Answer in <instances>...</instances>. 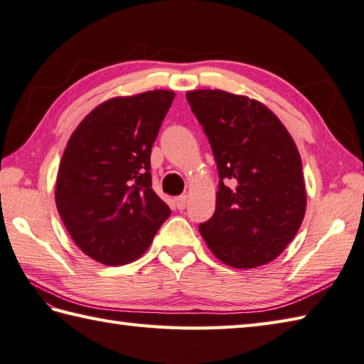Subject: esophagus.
<instances>
[{"instance_id": "34e87169", "label": "esophagus", "mask_w": 364, "mask_h": 364, "mask_svg": "<svg viewBox=\"0 0 364 364\" xmlns=\"http://www.w3.org/2000/svg\"><path fill=\"white\" fill-rule=\"evenodd\" d=\"M186 205H188V197H186V196H181V197H176V198H175V206H176L180 211H183L184 208H186Z\"/></svg>"}]
</instances>
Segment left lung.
I'll return each instance as SVG.
<instances>
[{
    "label": "left lung",
    "mask_w": 364,
    "mask_h": 364,
    "mask_svg": "<svg viewBox=\"0 0 364 364\" xmlns=\"http://www.w3.org/2000/svg\"><path fill=\"white\" fill-rule=\"evenodd\" d=\"M219 172L215 211L200 223L210 250L237 269L267 264L299 231L306 210L301 159L267 107L223 90L186 94Z\"/></svg>",
    "instance_id": "1"
}]
</instances>
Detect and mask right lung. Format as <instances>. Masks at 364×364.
<instances>
[{"label": "right lung", "mask_w": 364, "mask_h": 364, "mask_svg": "<svg viewBox=\"0 0 364 364\" xmlns=\"http://www.w3.org/2000/svg\"><path fill=\"white\" fill-rule=\"evenodd\" d=\"M172 90L117 97L97 106L68 139L56 206L75 244L98 262L137 259L170 215L151 189L150 154Z\"/></svg>", "instance_id": "right-lung-1"}]
</instances>
